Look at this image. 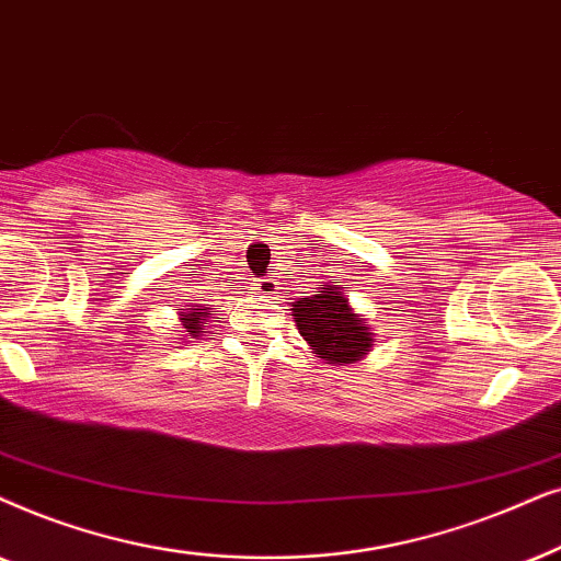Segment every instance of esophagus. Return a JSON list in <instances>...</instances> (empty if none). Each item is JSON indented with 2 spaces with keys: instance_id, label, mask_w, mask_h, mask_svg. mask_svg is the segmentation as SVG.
Masks as SVG:
<instances>
[{
  "instance_id": "1",
  "label": "esophagus",
  "mask_w": 561,
  "mask_h": 561,
  "mask_svg": "<svg viewBox=\"0 0 561 561\" xmlns=\"http://www.w3.org/2000/svg\"><path fill=\"white\" fill-rule=\"evenodd\" d=\"M256 289H259V293H272V289H276V287H272V282H268V279H261Z\"/></svg>"
}]
</instances>
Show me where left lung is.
Here are the masks:
<instances>
[{"mask_svg":"<svg viewBox=\"0 0 561 561\" xmlns=\"http://www.w3.org/2000/svg\"><path fill=\"white\" fill-rule=\"evenodd\" d=\"M297 331L320 358L331 364H354L371 348V335L362 316L351 310L341 287L323 285L320 295L293 305Z\"/></svg>","mask_w":561,"mask_h":561,"instance_id":"8db88e82","label":"left lung"}]
</instances>
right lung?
I'll list each match as a JSON object with an SVG mask.
<instances>
[{
    "label": "right lung",
    "mask_w": 561,
    "mask_h": 561,
    "mask_svg": "<svg viewBox=\"0 0 561 561\" xmlns=\"http://www.w3.org/2000/svg\"><path fill=\"white\" fill-rule=\"evenodd\" d=\"M197 310H203V305H194V308H190V312H186V316L182 318V323H184V328H186V333L190 335H199V333H205V318L210 316V312H197ZM210 310V308H207Z\"/></svg>",
    "instance_id": "add662e5"
}]
</instances>
